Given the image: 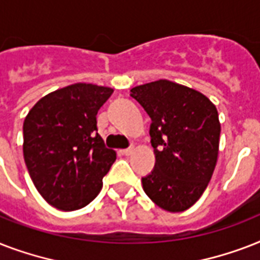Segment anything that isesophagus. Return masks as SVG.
Returning <instances> with one entry per match:
<instances>
[{
	"label": "esophagus",
	"mask_w": 260,
	"mask_h": 260,
	"mask_svg": "<svg viewBox=\"0 0 260 260\" xmlns=\"http://www.w3.org/2000/svg\"><path fill=\"white\" fill-rule=\"evenodd\" d=\"M135 147H129V148H125V150H121V154L125 155V156H129V155L134 154Z\"/></svg>",
	"instance_id": "1"
}]
</instances>
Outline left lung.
<instances>
[{"mask_svg": "<svg viewBox=\"0 0 260 260\" xmlns=\"http://www.w3.org/2000/svg\"><path fill=\"white\" fill-rule=\"evenodd\" d=\"M151 117L154 171L143 189L159 208L183 212L205 191L218 156L221 125L216 106L191 87L159 79L131 89Z\"/></svg>", "mask_w": 260, "mask_h": 260, "instance_id": "left-lung-1", "label": "left lung"}]
</instances>
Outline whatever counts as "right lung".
Returning a JSON list of instances; mask_svg holds the SVG:
<instances>
[{
	"instance_id": "1",
	"label": "right lung",
	"mask_w": 260,
	"mask_h": 260,
	"mask_svg": "<svg viewBox=\"0 0 260 260\" xmlns=\"http://www.w3.org/2000/svg\"><path fill=\"white\" fill-rule=\"evenodd\" d=\"M112 93L74 83L40 98L26 114L24 160L35 187L54 208L81 209L101 191L116 151L98 135L95 116Z\"/></svg>"
}]
</instances>
